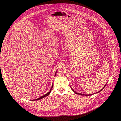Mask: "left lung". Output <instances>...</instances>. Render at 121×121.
Segmentation results:
<instances>
[{
  "mask_svg": "<svg viewBox=\"0 0 121 121\" xmlns=\"http://www.w3.org/2000/svg\"><path fill=\"white\" fill-rule=\"evenodd\" d=\"M105 86H106V85H105L104 87H103V88H102V89L101 90H100L99 91L97 92V93H99V92L100 91H102V90L104 88V87H105ZM71 89H72V91H74V92H75L76 94H78V95H86V96H90V95H92V94H90H90H89H89H88V95H84V94H81V93H78V92H76V91H74V90H73L72 88H71Z\"/></svg>",
  "mask_w": 121,
  "mask_h": 121,
  "instance_id": "obj_1",
  "label": "left lung"
}]
</instances>
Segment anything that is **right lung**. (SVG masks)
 I'll return each instance as SVG.
<instances>
[{
	"label": "right lung",
	"instance_id": "add662e5",
	"mask_svg": "<svg viewBox=\"0 0 121 121\" xmlns=\"http://www.w3.org/2000/svg\"><path fill=\"white\" fill-rule=\"evenodd\" d=\"M56 75H55V76H56ZM53 87V85H52V88H51V89H50V90L49 92H48L47 93L45 94V95H43V96H41V97H40L39 98H38V99H35L33 100H37L40 99H42V98H44V97H46V96H47L48 95H49L50 94V92H51V91L52 90Z\"/></svg>",
	"mask_w": 121,
	"mask_h": 121
}]
</instances>
